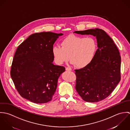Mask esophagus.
I'll list each match as a JSON object with an SVG mask.
<instances>
[{
	"label": "esophagus",
	"mask_w": 130,
	"mask_h": 130,
	"mask_svg": "<svg viewBox=\"0 0 130 130\" xmlns=\"http://www.w3.org/2000/svg\"><path fill=\"white\" fill-rule=\"evenodd\" d=\"M66 71H71V69L69 67H66Z\"/></svg>",
	"instance_id": "34e87169"
}]
</instances>
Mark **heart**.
<instances>
[{"mask_svg":"<svg viewBox=\"0 0 130 130\" xmlns=\"http://www.w3.org/2000/svg\"><path fill=\"white\" fill-rule=\"evenodd\" d=\"M96 50V44L92 38L70 35L62 41L61 47L54 46L52 53L59 65L67 62L70 58L71 64L83 68L92 61Z\"/></svg>","mask_w":130,"mask_h":130,"instance_id":"b5f03b06","label":"heart"}]
</instances>
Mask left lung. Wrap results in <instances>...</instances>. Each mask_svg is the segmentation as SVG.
<instances>
[{
    "label": "left lung",
    "instance_id": "obj_1",
    "mask_svg": "<svg viewBox=\"0 0 130 130\" xmlns=\"http://www.w3.org/2000/svg\"><path fill=\"white\" fill-rule=\"evenodd\" d=\"M74 32L96 37L98 49L92 61L86 67L75 70V88L83 101L100 102L110 95L121 80L120 52L113 40L102 29Z\"/></svg>",
    "mask_w": 130,
    "mask_h": 130
}]
</instances>
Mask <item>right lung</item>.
<instances>
[{
    "label": "right lung",
    "instance_id": "1",
    "mask_svg": "<svg viewBox=\"0 0 130 130\" xmlns=\"http://www.w3.org/2000/svg\"><path fill=\"white\" fill-rule=\"evenodd\" d=\"M63 34L42 32L30 35L14 54L10 76L22 97L36 104L52 100L64 66L55 65L52 53L57 39Z\"/></svg>",
    "mask_w": 130,
    "mask_h": 130
}]
</instances>
